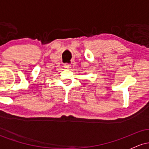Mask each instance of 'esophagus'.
<instances>
[{"mask_svg":"<svg viewBox=\"0 0 149 149\" xmlns=\"http://www.w3.org/2000/svg\"><path fill=\"white\" fill-rule=\"evenodd\" d=\"M64 67L65 68V69H70V68L71 67V65L70 64H65L64 65Z\"/></svg>","mask_w":149,"mask_h":149,"instance_id":"esophagus-1","label":"esophagus"}]
</instances>
